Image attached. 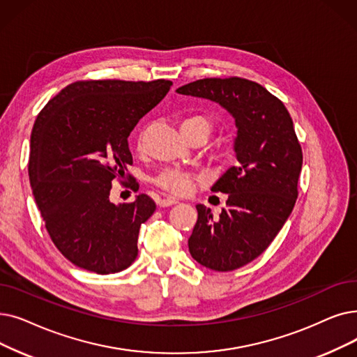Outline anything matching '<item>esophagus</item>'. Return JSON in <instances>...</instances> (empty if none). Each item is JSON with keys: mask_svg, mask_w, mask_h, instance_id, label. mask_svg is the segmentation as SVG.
Returning a JSON list of instances; mask_svg holds the SVG:
<instances>
[{"mask_svg": "<svg viewBox=\"0 0 357 357\" xmlns=\"http://www.w3.org/2000/svg\"><path fill=\"white\" fill-rule=\"evenodd\" d=\"M176 203H178V201L175 198H163V199L159 201V206L160 207H169V206H174Z\"/></svg>", "mask_w": 357, "mask_h": 357, "instance_id": "34e87169", "label": "esophagus"}]
</instances>
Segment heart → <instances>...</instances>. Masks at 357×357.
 Returning <instances> with one entry per match:
<instances>
[{
  "instance_id": "obj_1",
  "label": "heart",
  "mask_w": 357,
  "mask_h": 357,
  "mask_svg": "<svg viewBox=\"0 0 357 357\" xmlns=\"http://www.w3.org/2000/svg\"><path fill=\"white\" fill-rule=\"evenodd\" d=\"M179 128H181V132H187L198 128V130H204L208 134L210 122L203 115H190L181 121ZM156 183L169 194L183 195L191 191L194 176L188 172H183L181 169L169 167V169H165L163 172L156 178Z\"/></svg>"
}]
</instances>
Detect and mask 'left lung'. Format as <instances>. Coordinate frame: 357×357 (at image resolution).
Listing matches in <instances>:
<instances>
[{
	"mask_svg": "<svg viewBox=\"0 0 357 357\" xmlns=\"http://www.w3.org/2000/svg\"><path fill=\"white\" fill-rule=\"evenodd\" d=\"M213 100L235 118L236 166L211 187L227 194L219 219L197 204L198 219L188 239L192 258L214 271H231L264 252L286 223L298 198L302 147L280 99L261 84L229 77L203 79L176 90Z\"/></svg>",
	"mask_w": 357,
	"mask_h": 357,
	"instance_id": "8db88e82",
	"label": "left lung"
}]
</instances>
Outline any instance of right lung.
Returning <instances> with one entry per match:
<instances>
[{"instance_id":"obj_1","label":"right lung","mask_w":357,"mask_h":357,"mask_svg":"<svg viewBox=\"0 0 357 357\" xmlns=\"http://www.w3.org/2000/svg\"><path fill=\"white\" fill-rule=\"evenodd\" d=\"M172 82H75L38 115L30 135L29 178L45 227L74 266L98 274L119 273L137 258L138 231L156 210L137 195L114 204L112 182L138 190L128 135L169 91Z\"/></svg>"}]
</instances>
